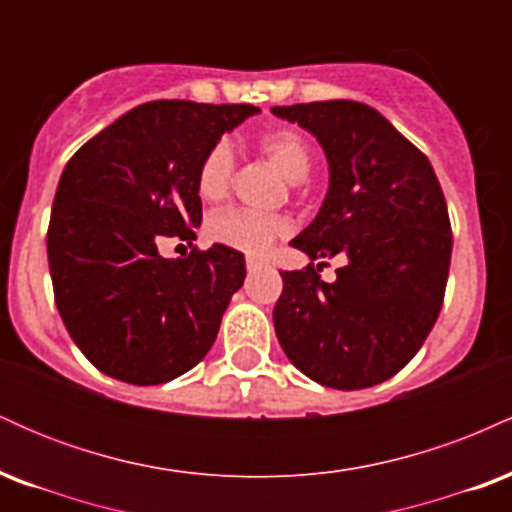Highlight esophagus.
I'll return each mask as SVG.
<instances>
[{
    "instance_id": "obj_1",
    "label": "esophagus",
    "mask_w": 512,
    "mask_h": 512,
    "mask_svg": "<svg viewBox=\"0 0 512 512\" xmlns=\"http://www.w3.org/2000/svg\"><path fill=\"white\" fill-rule=\"evenodd\" d=\"M245 267H248V272L252 274V272H257V269L262 267V262L255 260V257H248V262H245Z\"/></svg>"
}]
</instances>
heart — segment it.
<instances>
[{
  "mask_svg": "<svg viewBox=\"0 0 512 512\" xmlns=\"http://www.w3.org/2000/svg\"><path fill=\"white\" fill-rule=\"evenodd\" d=\"M260 151L286 180L298 185L313 168L310 146L296 129L281 127L262 134ZM233 180V154L226 144H216L207 151L197 170V192L204 202H219L226 197ZM209 238L250 255H260L276 238L289 233V221L281 216L255 214L245 209H226L209 219Z\"/></svg>",
  "mask_w": 512,
  "mask_h": 512,
  "instance_id": "b5f03b06",
  "label": "heart"
}]
</instances>
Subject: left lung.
<instances>
[{
	"label": "left lung",
	"instance_id": "obj_1",
	"mask_svg": "<svg viewBox=\"0 0 512 512\" xmlns=\"http://www.w3.org/2000/svg\"><path fill=\"white\" fill-rule=\"evenodd\" d=\"M272 113L313 134L330 168L320 211L291 240L310 264L281 272L276 339L315 383H383L421 349L443 305L452 252L443 190L428 158L366 103L276 105ZM334 254L347 262L327 285L312 260Z\"/></svg>",
	"mask_w": 512,
	"mask_h": 512
}]
</instances>
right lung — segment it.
I'll use <instances>...</instances> for the list:
<instances>
[{"mask_svg": "<svg viewBox=\"0 0 512 512\" xmlns=\"http://www.w3.org/2000/svg\"><path fill=\"white\" fill-rule=\"evenodd\" d=\"M257 113L245 103L151 101L69 158L52 202L50 276L64 327L101 373L161 385L209 354L245 281L243 252L214 243L166 260L158 245H192L199 163Z\"/></svg>", "mask_w": 512, "mask_h": 512, "instance_id": "1", "label": "right lung"}]
</instances>
